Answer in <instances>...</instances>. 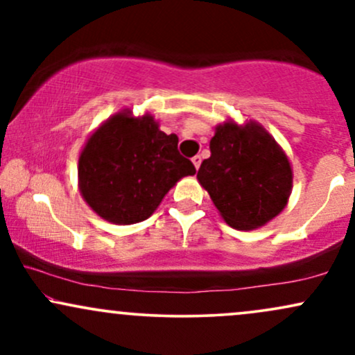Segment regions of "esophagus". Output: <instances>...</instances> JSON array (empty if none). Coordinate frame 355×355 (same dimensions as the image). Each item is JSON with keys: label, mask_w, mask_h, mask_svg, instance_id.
Instances as JSON below:
<instances>
[{"label": "esophagus", "mask_w": 355, "mask_h": 355, "mask_svg": "<svg viewBox=\"0 0 355 355\" xmlns=\"http://www.w3.org/2000/svg\"><path fill=\"white\" fill-rule=\"evenodd\" d=\"M191 164H193V166L197 170L200 168V164H202V157H200V155H195V157L191 158Z\"/></svg>", "instance_id": "1"}]
</instances>
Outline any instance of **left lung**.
<instances>
[{"instance_id":"8db88e82","label":"left lung","mask_w":355,"mask_h":355,"mask_svg":"<svg viewBox=\"0 0 355 355\" xmlns=\"http://www.w3.org/2000/svg\"><path fill=\"white\" fill-rule=\"evenodd\" d=\"M210 152L197 178L230 227L259 229L284 210L292 190V168L263 126L225 121L215 128Z\"/></svg>"}]
</instances>
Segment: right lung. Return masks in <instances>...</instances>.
<instances>
[{
  "label": "right lung",
  "mask_w": 355,
  "mask_h": 355,
  "mask_svg": "<svg viewBox=\"0 0 355 355\" xmlns=\"http://www.w3.org/2000/svg\"><path fill=\"white\" fill-rule=\"evenodd\" d=\"M178 137L160 132L152 115L128 110L108 118L92 133L78 160L85 202L118 225L146 220L180 178L195 173L178 153Z\"/></svg>",
  "instance_id": "add662e5"
}]
</instances>
